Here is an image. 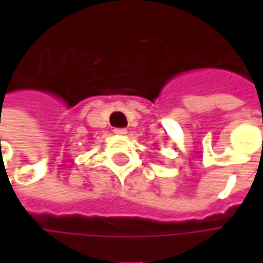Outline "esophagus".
<instances>
[{"mask_svg": "<svg viewBox=\"0 0 263 263\" xmlns=\"http://www.w3.org/2000/svg\"><path fill=\"white\" fill-rule=\"evenodd\" d=\"M114 133L118 135V136H124V135H127V130L126 128H116V130H114Z\"/></svg>", "mask_w": 263, "mask_h": 263, "instance_id": "1", "label": "esophagus"}]
</instances>
